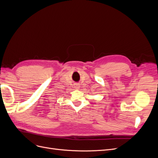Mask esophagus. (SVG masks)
<instances>
[{
  "label": "esophagus",
  "instance_id": "1",
  "mask_svg": "<svg viewBox=\"0 0 158 158\" xmlns=\"http://www.w3.org/2000/svg\"><path fill=\"white\" fill-rule=\"evenodd\" d=\"M74 88H75L76 89H80V85H78V84H76V85H74Z\"/></svg>",
  "mask_w": 158,
  "mask_h": 158
}]
</instances>
